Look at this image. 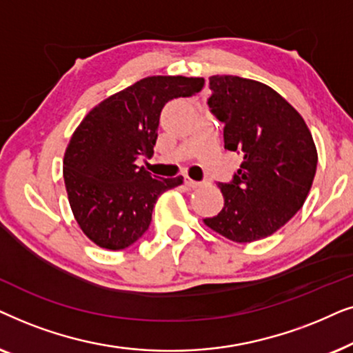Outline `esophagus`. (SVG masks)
<instances>
[{"mask_svg": "<svg viewBox=\"0 0 353 353\" xmlns=\"http://www.w3.org/2000/svg\"><path fill=\"white\" fill-rule=\"evenodd\" d=\"M184 182H185V185H187V187H190V189H196V187H200V185H201V182H196V181H194V179H190L189 176H185Z\"/></svg>", "mask_w": 353, "mask_h": 353, "instance_id": "1", "label": "esophagus"}]
</instances>
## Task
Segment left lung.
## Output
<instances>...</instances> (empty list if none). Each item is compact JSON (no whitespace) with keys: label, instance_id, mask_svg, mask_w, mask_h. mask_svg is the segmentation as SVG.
Listing matches in <instances>:
<instances>
[{"label":"left lung","instance_id":"obj_1","mask_svg":"<svg viewBox=\"0 0 353 353\" xmlns=\"http://www.w3.org/2000/svg\"><path fill=\"white\" fill-rule=\"evenodd\" d=\"M211 111L224 122V148L243 161L229 184H219L224 206L205 218L211 231L247 243L274 234L302 208L318 153L299 111L265 83L237 75H211Z\"/></svg>","mask_w":353,"mask_h":353}]
</instances>
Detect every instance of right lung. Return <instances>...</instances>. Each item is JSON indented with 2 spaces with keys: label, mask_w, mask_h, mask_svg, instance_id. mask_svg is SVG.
Returning a JSON list of instances; mask_svg holds the SVG:
<instances>
[{
  "label": "right lung",
  "mask_w": 353,
  "mask_h": 353,
  "mask_svg": "<svg viewBox=\"0 0 353 353\" xmlns=\"http://www.w3.org/2000/svg\"><path fill=\"white\" fill-rule=\"evenodd\" d=\"M203 85L201 77H145L98 103L74 130L64 153V185L79 228L95 245H132L152 223L158 196L182 184V176H152L135 161L153 154L163 106Z\"/></svg>",
  "instance_id": "obj_1"
}]
</instances>
